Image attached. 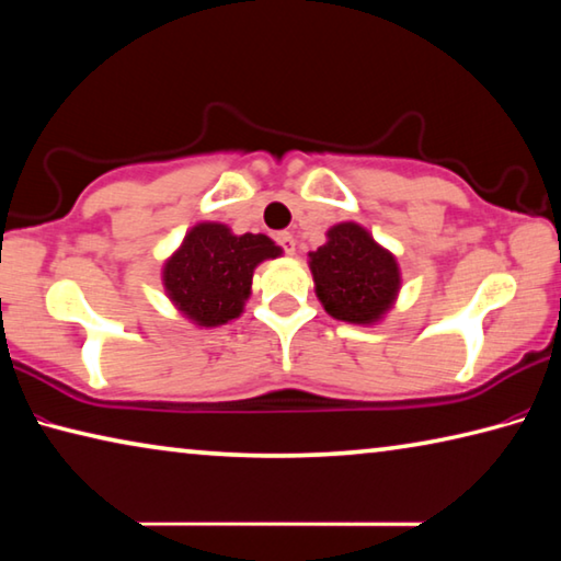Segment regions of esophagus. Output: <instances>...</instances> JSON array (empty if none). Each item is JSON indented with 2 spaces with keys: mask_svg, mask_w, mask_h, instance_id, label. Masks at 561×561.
<instances>
[{
  "mask_svg": "<svg viewBox=\"0 0 561 561\" xmlns=\"http://www.w3.org/2000/svg\"><path fill=\"white\" fill-rule=\"evenodd\" d=\"M274 240H277V244H279L282 250L287 252V254L297 252V237H294L291 232H277V237H274Z\"/></svg>",
  "mask_w": 561,
  "mask_h": 561,
  "instance_id": "1",
  "label": "esophagus"
}]
</instances>
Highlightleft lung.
<instances>
[{"mask_svg": "<svg viewBox=\"0 0 561 561\" xmlns=\"http://www.w3.org/2000/svg\"><path fill=\"white\" fill-rule=\"evenodd\" d=\"M309 270L327 314L348 324L381 321L401 289L393 254L356 222L331 227L327 244L309 252Z\"/></svg>", "mask_w": 561, "mask_h": 561, "instance_id": "8db88e82", "label": "left lung"}]
</instances>
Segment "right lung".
I'll return each instance as SVG.
<instances>
[{"instance_id": "1", "label": "right lung", "mask_w": 561, "mask_h": 561, "mask_svg": "<svg viewBox=\"0 0 561 561\" xmlns=\"http://www.w3.org/2000/svg\"><path fill=\"white\" fill-rule=\"evenodd\" d=\"M282 254L267 234H232L222 222H197L163 267V287L180 314L213 329L242 314L254 267Z\"/></svg>"}]
</instances>
